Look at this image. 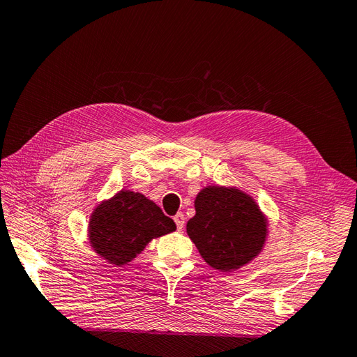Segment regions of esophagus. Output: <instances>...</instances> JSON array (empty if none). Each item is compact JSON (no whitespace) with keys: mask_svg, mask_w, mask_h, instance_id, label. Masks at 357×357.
<instances>
[{"mask_svg":"<svg viewBox=\"0 0 357 357\" xmlns=\"http://www.w3.org/2000/svg\"><path fill=\"white\" fill-rule=\"evenodd\" d=\"M174 222L177 225V229L178 231H183V228H185V214L183 213H177L174 215Z\"/></svg>","mask_w":357,"mask_h":357,"instance_id":"obj_1","label":"esophagus"}]
</instances>
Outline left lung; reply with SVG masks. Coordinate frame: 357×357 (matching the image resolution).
<instances>
[{"label":"left lung","mask_w":357,"mask_h":357,"mask_svg":"<svg viewBox=\"0 0 357 357\" xmlns=\"http://www.w3.org/2000/svg\"><path fill=\"white\" fill-rule=\"evenodd\" d=\"M195 211L186 232L211 268L236 271L264 250L268 219L248 193L207 186L195 198Z\"/></svg>","instance_id":"obj_1"}]
</instances>
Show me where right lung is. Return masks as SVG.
Returning <instances> with one entry per match:
<instances>
[{
  "instance_id": "right-lung-1",
  "label": "right lung",
  "mask_w": 357,
  "mask_h": 357,
  "mask_svg": "<svg viewBox=\"0 0 357 357\" xmlns=\"http://www.w3.org/2000/svg\"><path fill=\"white\" fill-rule=\"evenodd\" d=\"M176 223L143 193L121 190L93 208L88 238L93 252L107 262H131L153 238L174 232Z\"/></svg>"
}]
</instances>
